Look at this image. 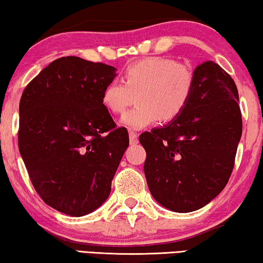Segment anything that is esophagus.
<instances>
[{
    "label": "esophagus",
    "mask_w": 263,
    "mask_h": 263,
    "mask_svg": "<svg viewBox=\"0 0 263 263\" xmlns=\"http://www.w3.org/2000/svg\"><path fill=\"white\" fill-rule=\"evenodd\" d=\"M129 141L132 145H136L139 142V135L135 132H129Z\"/></svg>",
    "instance_id": "1"
}]
</instances>
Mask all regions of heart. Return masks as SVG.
Here are the masks:
<instances>
[{"mask_svg":"<svg viewBox=\"0 0 263 263\" xmlns=\"http://www.w3.org/2000/svg\"><path fill=\"white\" fill-rule=\"evenodd\" d=\"M194 82L193 70L185 64L167 57H149L128 66L124 82H109L102 100L110 112L121 114L138 95V105L121 117V124L138 130L161 118L171 121L177 117L188 105Z\"/></svg>","mask_w":263,"mask_h":263,"instance_id":"heart-1","label":"heart"}]
</instances>
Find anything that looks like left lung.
Here are the masks:
<instances>
[{
  "instance_id": "left-lung-1",
  "label": "left lung",
  "mask_w": 263,
  "mask_h": 263,
  "mask_svg": "<svg viewBox=\"0 0 263 263\" xmlns=\"http://www.w3.org/2000/svg\"><path fill=\"white\" fill-rule=\"evenodd\" d=\"M185 109L164 127L140 135L146 181L154 200L177 213L200 210L228 184L242 136L235 81L213 61L194 70Z\"/></svg>"
}]
</instances>
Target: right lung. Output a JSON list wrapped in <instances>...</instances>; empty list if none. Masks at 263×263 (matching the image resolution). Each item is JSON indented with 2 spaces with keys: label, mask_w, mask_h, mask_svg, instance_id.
<instances>
[{
  "label": "right lung",
  "mask_w": 263,
  "mask_h": 263,
  "mask_svg": "<svg viewBox=\"0 0 263 263\" xmlns=\"http://www.w3.org/2000/svg\"><path fill=\"white\" fill-rule=\"evenodd\" d=\"M116 68L67 56L45 67L20 99L19 151L46 204L71 217L105 202L129 145L104 106Z\"/></svg>",
  "instance_id": "add662e5"
}]
</instances>
